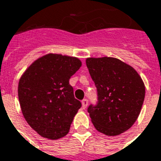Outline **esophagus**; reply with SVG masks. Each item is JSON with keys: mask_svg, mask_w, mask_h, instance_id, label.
Here are the masks:
<instances>
[{"mask_svg": "<svg viewBox=\"0 0 161 161\" xmlns=\"http://www.w3.org/2000/svg\"><path fill=\"white\" fill-rule=\"evenodd\" d=\"M81 104H82V108L83 109H86V106H87V105H88V100L87 99H83L81 101Z\"/></svg>", "mask_w": 161, "mask_h": 161, "instance_id": "esophagus-1", "label": "esophagus"}]
</instances>
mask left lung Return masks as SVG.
<instances>
[{
	"label": "left lung",
	"instance_id": "8db88e82",
	"mask_svg": "<svg viewBox=\"0 0 161 161\" xmlns=\"http://www.w3.org/2000/svg\"><path fill=\"white\" fill-rule=\"evenodd\" d=\"M97 87V105L87 108L96 130L106 136L124 133L136 121L145 98V86L138 73L114 57L86 60Z\"/></svg>",
	"mask_w": 161,
	"mask_h": 161
}]
</instances>
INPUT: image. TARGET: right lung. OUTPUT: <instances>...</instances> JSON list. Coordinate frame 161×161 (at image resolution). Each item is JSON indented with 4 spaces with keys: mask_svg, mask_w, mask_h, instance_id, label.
I'll return each instance as SVG.
<instances>
[{
    "mask_svg": "<svg viewBox=\"0 0 161 161\" xmlns=\"http://www.w3.org/2000/svg\"><path fill=\"white\" fill-rule=\"evenodd\" d=\"M80 67L77 57L50 53L36 60L21 76L18 86L21 111L41 136L57 140L69 133L81 107L69 79Z\"/></svg>",
    "mask_w": 161,
    "mask_h": 161,
    "instance_id": "right-lung-1",
    "label": "right lung"
}]
</instances>
